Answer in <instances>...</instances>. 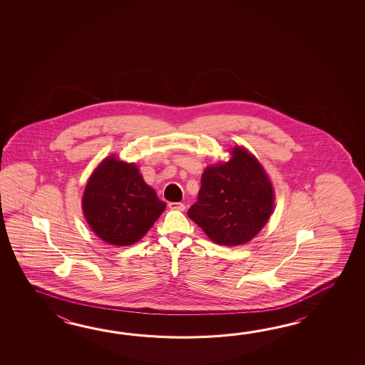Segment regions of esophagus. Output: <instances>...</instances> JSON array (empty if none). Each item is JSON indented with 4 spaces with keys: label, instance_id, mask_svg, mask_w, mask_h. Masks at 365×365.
<instances>
[{
    "label": "esophagus",
    "instance_id": "esophagus-1",
    "mask_svg": "<svg viewBox=\"0 0 365 365\" xmlns=\"http://www.w3.org/2000/svg\"><path fill=\"white\" fill-rule=\"evenodd\" d=\"M170 209L184 211V210H185V205L181 203V202H171V203H170Z\"/></svg>",
    "mask_w": 365,
    "mask_h": 365
}]
</instances>
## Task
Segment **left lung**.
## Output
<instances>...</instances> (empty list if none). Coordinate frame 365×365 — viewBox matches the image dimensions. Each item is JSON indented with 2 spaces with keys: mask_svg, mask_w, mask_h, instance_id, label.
Wrapping results in <instances>:
<instances>
[{
  "mask_svg": "<svg viewBox=\"0 0 365 365\" xmlns=\"http://www.w3.org/2000/svg\"><path fill=\"white\" fill-rule=\"evenodd\" d=\"M274 189L264 167L245 148L202 173L198 201L187 215L211 240L235 247L252 240L274 209Z\"/></svg>",
  "mask_w": 365,
  "mask_h": 365,
  "instance_id": "1",
  "label": "left lung"
}]
</instances>
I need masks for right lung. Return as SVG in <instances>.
Returning a JSON list of instances; mask_svg holds the SVG:
<instances>
[{
  "label": "right lung",
  "instance_id": "right-lung-1",
  "mask_svg": "<svg viewBox=\"0 0 365 365\" xmlns=\"http://www.w3.org/2000/svg\"><path fill=\"white\" fill-rule=\"evenodd\" d=\"M90 228L110 245L126 247L140 241L165 210L137 165L108 156L90 179L82 197Z\"/></svg>",
  "mask_w": 365,
  "mask_h": 365
}]
</instances>
